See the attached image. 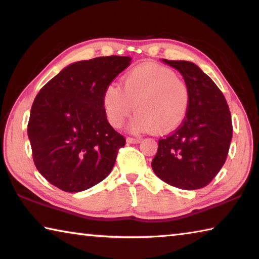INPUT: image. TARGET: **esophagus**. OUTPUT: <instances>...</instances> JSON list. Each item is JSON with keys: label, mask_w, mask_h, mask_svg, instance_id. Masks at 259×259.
Here are the masks:
<instances>
[{"label": "esophagus", "mask_w": 259, "mask_h": 259, "mask_svg": "<svg viewBox=\"0 0 259 259\" xmlns=\"http://www.w3.org/2000/svg\"><path fill=\"white\" fill-rule=\"evenodd\" d=\"M126 143H128V144H138V143H140V138L128 137V138H126Z\"/></svg>", "instance_id": "1"}]
</instances>
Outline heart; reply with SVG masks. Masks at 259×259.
I'll use <instances>...</instances> for the list:
<instances>
[{"label": "heart", "mask_w": 259, "mask_h": 259, "mask_svg": "<svg viewBox=\"0 0 259 259\" xmlns=\"http://www.w3.org/2000/svg\"><path fill=\"white\" fill-rule=\"evenodd\" d=\"M188 85L174 71L156 64H142L122 77L121 87L109 84L103 93V108L107 121L121 128L131 113V133L155 130L166 134L185 119L190 107Z\"/></svg>", "instance_id": "heart-1"}]
</instances>
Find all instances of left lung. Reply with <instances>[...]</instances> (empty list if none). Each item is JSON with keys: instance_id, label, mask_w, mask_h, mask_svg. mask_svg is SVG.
Here are the masks:
<instances>
[{"instance_id": "left-lung-1", "label": "left lung", "mask_w": 259, "mask_h": 259, "mask_svg": "<svg viewBox=\"0 0 259 259\" xmlns=\"http://www.w3.org/2000/svg\"><path fill=\"white\" fill-rule=\"evenodd\" d=\"M182 74L191 94L183 124L159 140L152 169L161 181L182 190L207 186L226 161L233 135L224 95L194 63L166 60Z\"/></svg>"}]
</instances>
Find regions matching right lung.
<instances>
[{
    "label": "right lung",
    "mask_w": 259,
    "mask_h": 259,
    "mask_svg": "<svg viewBox=\"0 0 259 259\" xmlns=\"http://www.w3.org/2000/svg\"><path fill=\"white\" fill-rule=\"evenodd\" d=\"M130 64L128 56L76 61L35 97L27 134L35 166L54 186L81 192L111 174L125 139L108 123L102 98Z\"/></svg>",
    "instance_id": "1"
}]
</instances>
